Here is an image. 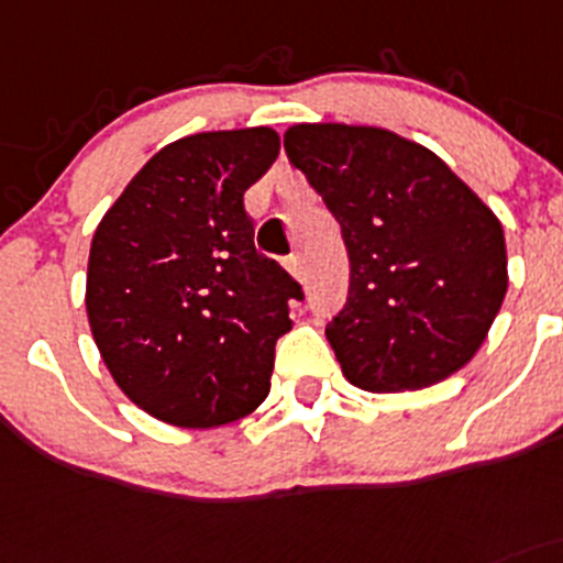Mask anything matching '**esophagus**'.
Segmentation results:
<instances>
[{
	"label": "esophagus",
	"mask_w": 563,
	"mask_h": 563,
	"mask_svg": "<svg viewBox=\"0 0 563 563\" xmlns=\"http://www.w3.org/2000/svg\"><path fill=\"white\" fill-rule=\"evenodd\" d=\"M286 269L291 272V277H297V280H302V275H306V272H302V257L299 255L286 257Z\"/></svg>",
	"instance_id": "obj_1"
}]
</instances>
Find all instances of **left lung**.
<instances>
[{"mask_svg": "<svg viewBox=\"0 0 563 563\" xmlns=\"http://www.w3.org/2000/svg\"><path fill=\"white\" fill-rule=\"evenodd\" d=\"M283 144L350 255V297L324 328L346 380L413 391L470 364L508 291L492 208L435 152L391 130L294 124Z\"/></svg>", "mask_w": 563, "mask_h": 563, "instance_id": "obj_1", "label": "left lung"}]
</instances>
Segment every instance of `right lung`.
<instances>
[{
  "mask_svg": "<svg viewBox=\"0 0 563 563\" xmlns=\"http://www.w3.org/2000/svg\"><path fill=\"white\" fill-rule=\"evenodd\" d=\"M280 152L272 128L163 146L99 222L86 311L115 386L175 428H219L269 394L299 283L255 250L244 191Z\"/></svg>",
  "mask_w": 563,
  "mask_h": 563,
  "instance_id": "1",
  "label": "right lung"
}]
</instances>
